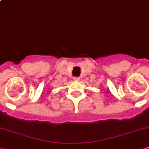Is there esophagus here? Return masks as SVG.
I'll use <instances>...</instances> for the list:
<instances>
[{"mask_svg": "<svg viewBox=\"0 0 149 149\" xmlns=\"http://www.w3.org/2000/svg\"><path fill=\"white\" fill-rule=\"evenodd\" d=\"M73 80H75V81H78V80H80V78L79 77H74Z\"/></svg>", "mask_w": 149, "mask_h": 149, "instance_id": "34e87169", "label": "esophagus"}]
</instances>
